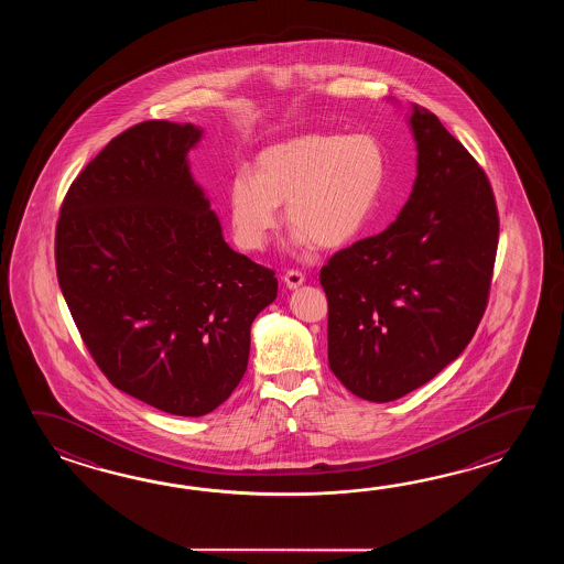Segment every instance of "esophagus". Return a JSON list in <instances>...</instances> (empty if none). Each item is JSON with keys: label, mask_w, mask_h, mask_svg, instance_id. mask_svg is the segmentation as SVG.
Segmentation results:
<instances>
[{"label": "esophagus", "mask_w": 564, "mask_h": 564, "mask_svg": "<svg viewBox=\"0 0 564 564\" xmlns=\"http://www.w3.org/2000/svg\"><path fill=\"white\" fill-rule=\"evenodd\" d=\"M304 274L300 272V270H288L286 274H284V284L290 290H296V288L302 286L304 284Z\"/></svg>", "instance_id": "34e87169"}]
</instances>
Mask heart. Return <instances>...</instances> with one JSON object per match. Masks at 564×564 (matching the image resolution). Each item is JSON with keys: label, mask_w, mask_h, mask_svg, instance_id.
I'll use <instances>...</instances> for the list:
<instances>
[{"label": "heart", "mask_w": 564, "mask_h": 564, "mask_svg": "<svg viewBox=\"0 0 564 564\" xmlns=\"http://www.w3.org/2000/svg\"><path fill=\"white\" fill-rule=\"evenodd\" d=\"M384 171L383 144L371 134L306 132L265 147L253 173L243 169L229 181L234 238L248 252L262 250L286 204L296 250L345 248L367 228Z\"/></svg>", "instance_id": "heart-1"}]
</instances>
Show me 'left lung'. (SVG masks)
<instances>
[{"label":"left lung","mask_w":564,"mask_h":564,"mask_svg":"<svg viewBox=\"0 0 564 564\" xmlns=\"http://www.w3.org/2000/svg\"><path fill=\"white\" fill-rule=\"evenodd\" d=\"M417 177L389 228L321 270L328 365L350 393L387 403L468 347L488 306L500 219L490 181L427 108L413 107Z\"/></svg>","instance_id":"8db88e82"}]
</instances>
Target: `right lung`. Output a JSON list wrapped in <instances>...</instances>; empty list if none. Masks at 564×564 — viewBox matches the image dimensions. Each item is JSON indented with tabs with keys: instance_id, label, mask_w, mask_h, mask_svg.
<instances>
[{
	"instance_id": "1",
	"label": "right lung",
	"mask_w": 564,
	"mask_h": 564,
	"mask_svg": "<svg viewBox=\"0 0 564 564\" xmlns=\"http://www.w3.org/2000/svg\"><path fill=\"white\" fill-rule=\"evenodd\" d=\"M195 124L144 120L73 181L56 274L98 369L127 395L202 417L240 384L274 270L234 252L193 181Z\"/></svg>"
}]
</instances>
